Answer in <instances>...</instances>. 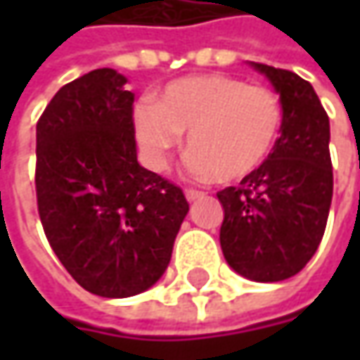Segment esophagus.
<instances>
[{
	"label": "esophagus",
	"mask_w": 360,
	"mask_h": 360,
	"mask_svg": "<svg viewBox=\"0 0 360 360\" xmlns=\"http://www.w3.org/2000/svg\"><path fill=\"white\" fill-rule=\"evenodd\" d=\"M202 198H206V194L200 192V190H194V188H188L186 190V200L188 202H196L202 200Z\"/></svg>",
	"instance_id": "esophagus-1"
}]
</instances>
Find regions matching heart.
<instances>
[{
    "instance_id": "1",
    "label": "heart",
    "mask_w": 360,
    "mask_h": 360,
    "mask_svg": "<svg viewBox=\"0 0 360 360\" xmlns=\"http://www.w3.org/2000/svg\"><path fill=\"white\" fill-rule=\"evenodd\" d=\"M283 128V105L266 86L224 74L170 82L158 102L136 110V136L156 170L188 131L190 170L198 178L236 182L255 174L272 154Z\"/></svg>"
}]
</instances>
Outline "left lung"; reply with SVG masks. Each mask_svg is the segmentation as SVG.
Masks as SVG:
<instances>
[{"label":"left lung","instance_id":"8db88e82","mask_svg":"<svg viewBox=\"0 0 360 360\" xmlns=\"http://www.w3.org/2000/svg\"><path fill=\"white\" fill-rule=\"evenodd\" d=\"M281 96L283 128L269 160L216 196L230 269L255 283L295 276L316 252L333 200L330 124L316 91L295 72L250 62Z\"/></svg>","mask_w":360,"mask_h":360}]
</instances>
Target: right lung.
I'll use <instances>...</instances> for the list:
<instances>
[{"label":"right lung","instance_id":"right-lung-1","mask_svg":"<svg viewBox=\"0 0 360 360\" xmlns=\"http://www.w3.org/2000/svg\"><path fill=\"white\" fill-rule=\"evenodd\" d=\"M126 76L94 70L58 91L35 128V192L49 246L82 288L140 295L168 269L182 190L138 164Z\"/></svg>","mask_w":360,"mask_h":360}]
</instances>
